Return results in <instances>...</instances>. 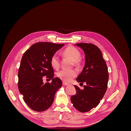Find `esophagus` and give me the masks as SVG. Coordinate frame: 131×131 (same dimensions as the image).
<instances>
[{"label": "esophagus", "mask_w": 131, "mask_h": 131, "mask_svg": "<svg viewBox=\"0 0 131 131\" xmlns=\"http://www.w3.org/2000/svg\"><path fill=\"white\" fill-rule=\"evenodd\" d=\"M62 84H63V86H67V85H69V84H68V82H65V81H63Z\"/></svg>", "instance_id": "1"}]
</instances>
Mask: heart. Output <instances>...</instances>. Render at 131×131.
<instances>
[{
	"mask_svg": "<svg viewBox=\"0 0 131 131\" xmlns=\"http://www.w3.org/2000/svg\"><path fill=\"white\" fill-rule=\"evenodd\" d=\"M63 54L73 61L74 66L76 67L80 66L81 60L80 58V53L79 51L72 46H69L63 51ZM50 64L53 68L57 69L60 64L59 58L57 54H53L50 59ZM78 72L75 69L61 70L57 74V76L62 80L66 81H70L76 77Z\"/></svg>",
	"mask_w": 131,
	"mask_h": 131,
	"instance_id": "1",
	"label": "heart"
}]
</instances>
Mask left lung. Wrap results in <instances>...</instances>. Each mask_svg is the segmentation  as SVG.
Masks as SVG:
<instances>
[{"mask_svg": "<svg viewBox=\"0 0 131 131\" xmlns=\"http://www.w3.org/2000/svg\"><path fill=\"white\" fill-rule=\"evenodd\" d=\"M75 45L81 47L85 54V64L77 81L86 84L83 90L74 85L77 93L70 100L75 109L85 113L96 107L102 100L108 86L109 74L106 62L97 46L84 42Z\"/></svg>", "mask_w": 131, "mask_h": 131, "instance_id": "left-lung-1", "label": "left lung"}]
</instances>
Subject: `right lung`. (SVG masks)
<instances>
[{
  "label": "right lung",
  "mask_w": 131,
  "mask_h": 131,
  "mask_svg": "<svg viewBox=\"0 0 131 131\" xmlns=\"http://www.w3.org/2000/svg\"><path fill=\"white\" fill-rule=\"evenodd\" d=\"M64 43L39 42L23 54L19 66L18 88L28 106L36 112H43L52 105L56 91L62 87L60 79L54 77L50 59ZM52 79L51 83L43 82V77Z\"/></svg>",
  "instance_id": "right-lung-1"
}]
</instances>
